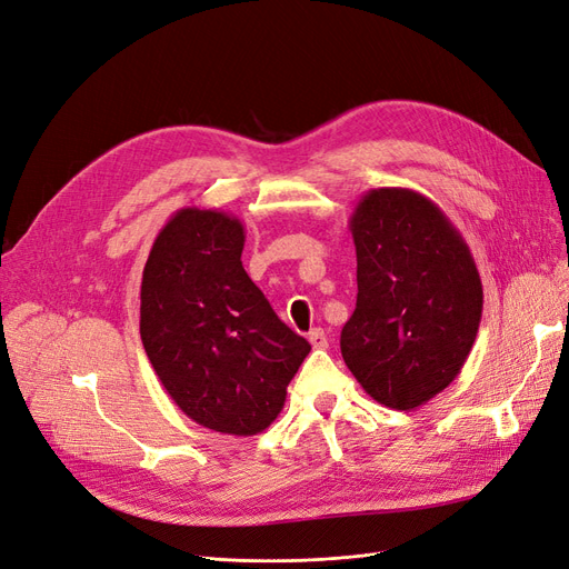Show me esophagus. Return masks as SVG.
Here are the masks:
<instances>
[{"instance_id":"obj_1","label":"esophagus","mask_w":569,"mask_h":569,"mask_svg":"<svg viewBox=\"0 0 569 569\" xmlns=\"http://www.w3.org/2000/svg\"><path fill=\"white\" fill-rule=\"evenodd\" d=\"M308 340H310V346H312L315 350H325V348L329 346V338H327L325 329H312V331L308 333Z\"/></svg>"}]
</instances>
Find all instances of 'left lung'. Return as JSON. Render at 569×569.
I'll return each instance as SVG.
<instances>
[{"instance_id": "obj_1", "label": "left lung", "mask_w": 569, "mask_h": 569, "mask_svg": "<svg viewBox=\"0 0 569 569\" xmlns=\"http://www.w3.org/2000/svg\"><path fill=\"white\" fill-rule=\"evenodd\" d=\"M357 308L340 352L369 397L413 411L458 378L479 333L483 284L469 244L435 200L371 189L350 217Z\"/></svg>"}]
</instances>
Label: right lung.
<instances>
[{"label": "right lung", "instance_id": "right-lung-1", "mask_svg": "<svg viewBox=\"0 0 569 569\" xmlns=\"http://www.w3.org/2000/svg\"><path fill=\"white\" fill-rule=\"evenodd\" d=\"M242 247L238 217L177 210L144 266L140 336L181 413L221 435L252 437L280 416L310 343L249 280Z\"/></svg>", "mask_w": 569, "mask_h": 569}]
</instances>
